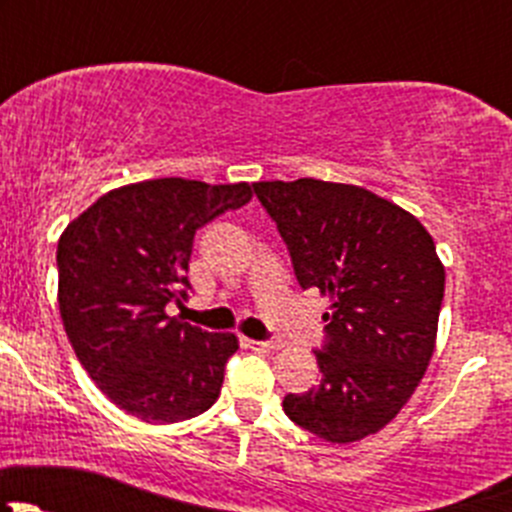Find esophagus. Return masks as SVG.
Masks as SVG:
<instances>
[{"label": "esophagus", "instance_id": "1", "mask_svg": "<svg viewBox=\"0 0 512 512\" xmlns=\"http://www.w3.org/2000/svg\"><path fill=\"white\" fill-rule=\"evenodd\" d=\"M245 347L255 349V352H275L280 344H277V342H257V339H245Z\"/></svg>", "mask_w": 512, "mask_h": 512}]
</instances>
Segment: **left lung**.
I'll use <instances>...</instances> for the list:
<instances>
[{
	"label": "left lung",
	"mask_w": 512,
	"mask_h": 512,
	"mask_svg": "<svg viewBox=\"0 0 512 512\" xmlns=\"http://www.w3.org/2000/svg\"><path fill=\"white\" fill-rule=\"evenodd\" d=\"M255 193L287 242L304 289L329 297L322 381L282 406L329 443L381 431L421 384L436 349L446 270L428 230L371 190L299 178Z\"/></svg>",
	"instance_id": "obj_1"
}]
</instances>
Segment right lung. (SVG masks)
Returning a JSON list of instances; mask_svg holds the SVG:
<instances>
[{
  "instance_id": "right-lung-1",
  "label": "right lung",
  "mask_w": 512,
  "mask_h": 512,
  "mask_svg": "<svg viewBox=\"0 0 512 512\" xmlns=\"http://www.w3.org/2000/svg\"><path fill=\"white\" fill-rule=\"evenodd\" d=\"M252 200L250 183L156 178L108 190L59 237V312L91 381L146 423L193 418L218 401L235 334L203 332L183 304L198 227Z\"/></svg>"
}]
</instances>
